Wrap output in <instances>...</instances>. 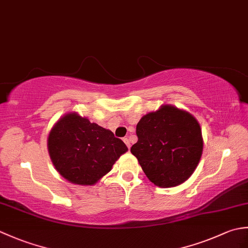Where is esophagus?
<instances>
[{
	"mask_svg": "<svg viewBox=\"0 0 248 248\" xmlns=\"http://www.w3.org/2000/svg\"><path fill=\"white\" fill-rule=\"evenodd\" d=\"M124 144L127 145V147L128 148L130 149V147H131V144H130V140H129V139L128 138H125V139H124Z\"/></svg>",
	"mask_w": 248,
	"mask_h": 248,
	"instance_id": "esophagus-1",
	"label": "esophagus"
}]
</instances>
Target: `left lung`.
I'll use <instances>...</instances> for the list:
<instances>
[{
	"label": "left lung",
	"mask_w": 248,
	"mask_h": 248,
	"mask_svg": "<svg viewBox=\"0 0 248 248\" xmlns=\"http://www.w3.org/2000/svg\"><path fill=\"white\" fill-rule=\"evenodd\" d=\"M136 135L131 154L155 186H178L196 170L203 139L199 123L187 110L163 104L140 118Z\"/></svg>",
	"instance_id": "left-lung-1"
}]
</instances>
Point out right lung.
Returning <instances> with one entry per match:
<instances>
[{"instance_id":"add662e5","label":"right lung","mask_w":248,"mask_h":248,"mask_svg":"<svg viewBox=\"0 0 248 248\" xmlns=\"http://www.w3.org/2000/svg\"><path fill=\"white\" fill-rule=\"evenodd\" d=\"M48 151L55 170L67 181L93 186L110 171L128 147L112 131L69 112L52 127Z\"/></svg>"}]
</instances>
